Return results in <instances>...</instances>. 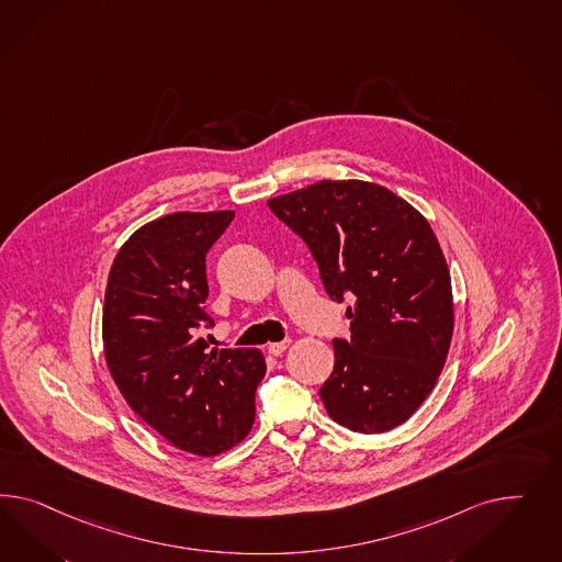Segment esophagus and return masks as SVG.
Instances as JSON below:
<instances>
[{"label": "esophagus", "mask_w": 562, "mask_h": 562, "mask_svg": "<svg viewBox=\"0 0 562 562\" xmlns=\"http://www.w3.org/2000/svg\"><path fill=\"white\" fill-rule=\"evenodd\" d=\"M289 339H284V341H273V344L268 346V353H272V356H282V353L289 349Z\"/></svg>", "instance_id": "obj_1"}]
</instances>
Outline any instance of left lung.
<instances>
[{
  "label": "left lung",
  "instance_id": "8db88e82",
  "mask_svg": "<svg viewBox=\"0 0 562 562\" xmlns=\"http://www.w3.org/2000/svg\"><path fill=\"white\" fill-rule=\"evenodd\" d=\"M268 206L308 245L327 294L349 296V339L319 395L351 431L405 424L434 391L454 334V301L438 237L407 200L362 180H321Z\"/></svg>",
  "mask_w": 562,
  "mask_h": 562
}]
</instances>
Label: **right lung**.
I'll list each match as a JSON object with an SVG mask.
<instances>
[{
  "mask_svg": "<svg viewBox=\"0 0 562 562\" xmlns=\"http://www.w3.org/2000/svg\"><path fill=\"white\" fill-rule=\"evenodd\" d=\"M233 211L173 213L137 228L108 276L102 339L128 407L183 452L216 456L256 422L266 360L254 348L209 349L198 337L209 296L206 254Z\"/></svg>",
  "mask_w": 562,
  "mask_h": 562,
  "instance_id": "add662e5",
  "label": "right lung"
}]
</instances>
